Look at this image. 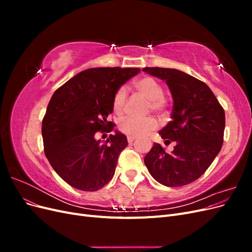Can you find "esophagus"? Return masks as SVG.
Returning a JSON list of instances; mask_svg holds the SVG:
<instances>
[{
    "label": "esophagus",
    "mask_w": 252,
    "mask_h": 252,
    "mask_svg": "<svg viewBox=\"0 0 252 252\" xmlns=\"http://www.w3.org/2000/svg\"><path fill=\"white\" fill-rule=\"evenodd\" d=\"M135 140H136V136H132V135H128V136H127L128 143H132V142L135 141Z\"/></svg>",
    "instance_id": "34e87169"
}]
</instances>
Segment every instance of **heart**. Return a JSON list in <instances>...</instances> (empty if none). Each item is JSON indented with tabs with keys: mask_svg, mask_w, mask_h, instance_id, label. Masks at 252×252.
<instances>
[{
	"mask_svg": "<svg viewBox=\"0 0 252 252\" xmlns=\"http://www.w3.org/2000/svg\"><path fill=\"white\" fill-rule=\"evenodd\" d=\"M134 88L150 101L149 108L157 112H164L167 109V101L164 97V88L156 79L143 77L133 83ZM127 101V93L124 87L119 88L113 95V109L117 113L124 110ZM158 123L154 118L135 119L131 117L123 118L119 122L121 132L127 135L140 136L146 134L157 128Z\"/></svg>",
	"mask_w": 252,
	"mask_h": 252,
	"instance_id": "1",
	"label": "heart"
}]
</instances>
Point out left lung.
Instances as JSON below:
<instances>
[{"mask_svg": "<svg viewBox=\"0 0 252 252\" xmlns=\"http://www.w3.org/2000/svg\"><path fill=\"white\" fill-rule=\"evenodd\" d=\"M143 71L166 82L172 95L171 121L161 131L165 144L175 142L171 154L161 145L144 158L149 173L167 187H181L208 169L223 145L225 111L206 84L178 69L145 67Z\"/></svg>", "mask_w": 252, "mask_h": 252, "instance_id": "1", "label": "left lung"}]
</instances>
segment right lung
Wrapping results in <instances>:
<instances>
[{
	"label": "right lung",
	"mask_w": 252,
	"mask_h": 252,
	"mask_svg": "<svg viewBox=\"0 0 252 252\" xmlns=\"http://www.w3.org/2000/svg\"><path fill=\"white\" fill-rule=\"evenodd\" d=\"M139 72V68H90L55 91L42 122V136L45 156L67 184L96 191L112 179L127 138L116 130L102 142L95 132L113 130L116 124L107 120L113 95Z\"/></svg>",
	"instance_id": "obj_1"
}]
</instances>
